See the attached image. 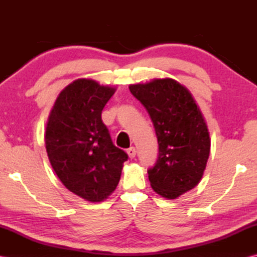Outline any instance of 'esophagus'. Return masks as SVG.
I'll list each match as a JSON object with an SVG mask.
<instances>
[{
    "instance_id": "34e87169",
    "label": "esophagus",
    "mask_w": 257,
    "mask_h": 257,
    "mask_svg": "<svg viewBox=\"0 0 257 257\" xmlns=\"http://www.w3.org/2000/svg\"><path fill=\"white\" fill-rule=\"evenodd\" d=\"M127 154H128L130 159H134V158L136 157V154H137V151H136L135 147H130L129 149H127Z\"/></svg>"
}]
</instances>
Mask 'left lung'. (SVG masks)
Instances as JSON below:
<instances>
[{
	"label": "left lung",
	"instance_id": "1",
	"mask_svg": "<svg viewBox=\"0 0 257 257\" xmlns=\"http://www.w3.org/2000/svg\"><path fill=\"white\" fill-rule=\"evenodd\" d=\"M154 123L159 145L155 166L148 170L152 189L177 199L198 185L210 156L205 120L191 92L171 78L129 86Z\"/></svg>",
	"mask_w": 257,
	"mask_h": 257
}]
</instances>
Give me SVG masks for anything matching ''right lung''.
Instances as JSON below:
<instances>
[{
	"label": "right lung",
	"mask_w": 257,
	"mask_h": 257,
	"mask_svg": "<svg viewBox=\"0 0 257 257\" xmlns=\"http://www.w3.org/2000/svg\"><path fill=\"white\" fill-rule=\"evenodd\" d=\"M116 88L76 79L58 95L48 117V159L70 192L89 202L103 201L117 188L128 155L112 144L101 111Z\"/></svg>",
	"instance_id": "obj_1"
}]
</instances>
